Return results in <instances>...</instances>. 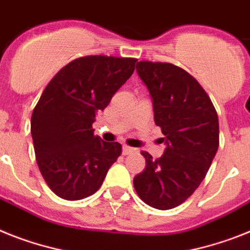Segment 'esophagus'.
<instances>
[{
    "label": "esophagus",
    "mask_w": 250,
    "mask_h": 250,
    "mask_svg": "<svg viewBox=\"0 0 250 250\" xmlns=\"http://www.w3.org/2000/svg\"><path fill=\"white\" fill-rule=\"evenodd\" d=\"M135 148L133 147H129V146H127V145H125L123 146V148H122V154L123 155H129L132 154V152H135Z\"/></svg>",
    "instance_id": "obj_1"
}]
</instances>
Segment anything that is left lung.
Returning <instances> with one entry per match:
<instances>
[{"label":"left lung","instance_id":"8db88e82","mask_svg":"<svg viewBox=\"0 0 250 250\" xmlns=\"http://www.w3.org/2000/svg\"><path fill=\"white\" fill-rule=\"evenodd\" d=\"M167 148L142 151L146 167L133 179L138 197L157 209L179 206L198 188L219 148V118L209 96L186 70L167 62H137Z\"/></svg>","mask_w":250,"mask_h":250}]
</instances>
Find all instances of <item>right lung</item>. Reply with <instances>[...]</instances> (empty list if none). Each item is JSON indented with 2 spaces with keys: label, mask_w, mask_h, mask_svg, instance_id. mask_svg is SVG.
<instances>
[{
  "label": "right lung",
  "mask_w": 250,
  "mask_h": 250,
  "mask_svg": "<svg viewBox=\"0 0 250 250\" xmlns=\"http://www.w3.org/2000/svg\"><path fill=\"white\" fill-rule=\"evenodd\" d=\"M136 61L80 57L45 86L31 114L30 131L39 170L61 198L77 201L94 194L122 154L121 144L94 136L93 123L131 77Z\"/></svg>",
  "instance_id": "right-lung-1"
}]
</instances>
